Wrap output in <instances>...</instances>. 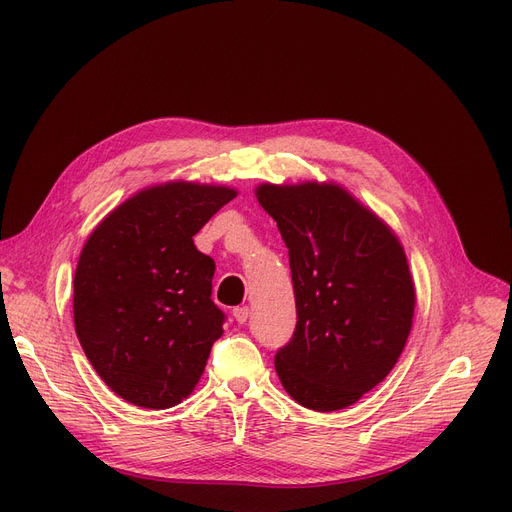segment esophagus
I'll return each mask as SVG.
<instances>
[{
  "instance_id": "1",
  "label": "esophagus",
  "mask_w": 512,
  "mask_h": 512,
  "mask_svg": "<svg viewBox=\"0 0 512 512\" xmlns=\"http://www.w3.org/2000/svg\"><path fill=\"white\" fill-rule=\"evenodd\" d=\"M249 307L247 305H242V307H234V311H232V315H234V319L238 321V324H245V321L249 319Z\"/></svg>"
}]
</instances>
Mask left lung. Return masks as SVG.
Wrapping results in <instances>:
<instances>
[{
  "instance_id": "left-lung-1",
  "label": "left lung",
  "mask_w": 512,
  "mask_h": 512,
  "mask_svg": "<svg viewBox=\"0 0 512 512\" xmlns=\"http://www.w3.org/2000/svg\"><path fill=\"white\" fill-rule=\"evenodd\" d=\"M288 247L297 328L276 353L284 390L338 411L378 386L407 344L415 284L392 228L336 182L259 184Z\"/></svg>"
}]
</instances>
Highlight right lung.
Instances as JSON below:
<instances>
[{
  "instance_id": "add662e5",
  "label": "right lung",
  "mask_w": 512,
  "mask_h": 512,
  "mask_svg": "<svg viewBox=\"0 0 512 512\" xmlns=\"http://www.w3.org/2000/svg\"><path fill=\"white\" fill-rule=\"evenodd\" d=\"M234 197L230 186L186 180L143 188L80 251L76 336L105 386L134 407H176L224 334L211 301L215 263L193 236Z\"/></svg>"
}]
</instances>
